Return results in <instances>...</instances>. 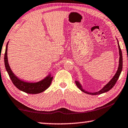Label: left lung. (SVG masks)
<instances>
[{
	"label": "left lung",
	"mask_w": 128,
	"mask_h": 128,
	"mask_svg": "<svg viewBox=\"0 0 128 128\" xmlns=\"http://www.w3.org/2000/svg\"><path fill=\"white\" fill-rule=\"evenodd\" d=\"M118 41V40H117ZM118 49H119V54H120V59H119V65H118V70H117V72L116 73L114 77L111 79V80L109 82L108 84H107L106 86H104V88L102 89H101L100 90L98 91V92H93V93H90L88 92H86V91L85 90H83L82 88V86H81V84H80V82L78 81H75V82H76V84L77 86L80 89V90L82 91V92L87 93V94H91V95H97V94H100L101 93L106 92L109 91V90H110L112 88H113V86H114V85L116 83L117 80H118L119 78L120 75L121 74V72L122 71V51H121L120 46V45L118 44Z\"/></svg>",
	"instance_id": "left-lung-1"
}]
</instances>
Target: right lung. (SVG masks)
Instances as JSON below:
<instances>
[{
    "label": "right lung",
    "mask_w": 128,
    "mask_h": 128,
    "mask_svg": "<svg viewBox=\"0 0 128 128\" xmlns=\"http://www.w3.org/2000/svg\"><path fill=\"white\" fill-rule=\"evenodd\" d=\"M8 42L6 45V51L4 54V64L6 70L8 72L9 76L12 82H13L16 87L19 89V90L23 91L27 93L30 94H38V93H42L49 88L50 84L52 82V80L53 79V77L50 76V74L48 75L43 80L38 82H23L18 78L14 74L10 68L8 62L7 58V47Z\"/></svg>",
    "instance_id": "right-lung-1"
}]
</instances>
